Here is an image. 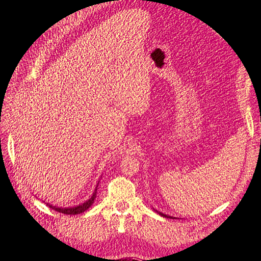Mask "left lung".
<instances>
[{"mask_svg": "<svg viewBox=\"0 0 261 261\" xmlns=\"http://www.w3.org/2000/svg\"><path fill=\"white\" fill-rule=\"evenodd\" d=\"M156 212H158V211H156ZM158 213L160 214V215H162V216H165V218H167V219H169V218H170V219H173V218H171V216H169V215H166V214H163V213H160V212H158Z\"/></svg>", "mask_w": 261, "mask_h": 261, "instance_id": "left-lung-1", "label": "left lung"}]
</instances>
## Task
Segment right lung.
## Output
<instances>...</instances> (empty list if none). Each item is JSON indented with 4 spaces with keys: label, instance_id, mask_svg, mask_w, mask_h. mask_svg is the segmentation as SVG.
Listing matches in <instances>:
<instances>
[{
    "label": "right lung",
    "instance_id": "add662e5",
    "mask_svg": "<svg viewBox=\"0 0 261 261\" xmlns=\"http://www.w3.org/2000/svg\"><path fill=\"white\" fill-rule=\"evenodd\" d=\"M95 197H96V189H95V191H94V193H93V196H92V197L90 198V199H88L86 202H84V204L78 205V206H76V207H71V208H59V207H55V206H50V205H48V206H49L50 208L55 210L56 212H59V213L70 214V215H72V214H73V215H74V214H81V213H83V212H85L86 210L90 208L91 205L94 202Z\"/></svg>",
    "mask_w": 261,
    "mask_h": 261
}]
</instances>
